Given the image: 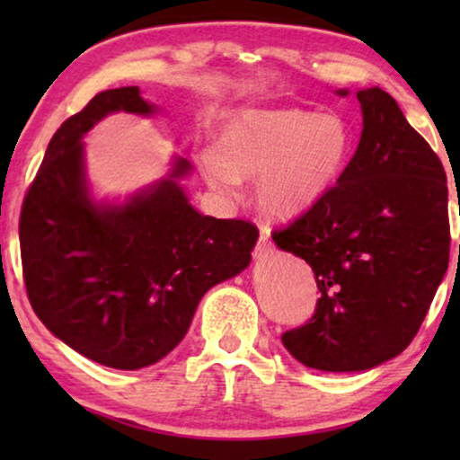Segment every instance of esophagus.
<instances>
[{"mask_svg": "<svg viewBox=\"0 0 460 460\" xmlns=\"http://www.w3.org/2000/svg\"><path fill=\"white\" fill-rule=\"evenodd\" d=\"M270 253V241H268V228L266 226H261L260 230V241H257V247H255V257L257 260H263Z\"/></svg>", "mask_w": 460, "mask_h": 460, "instance_id": "1", "label": "esophagus"}]
</instances>
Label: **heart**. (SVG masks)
<instances>
[{"instance_id":"heart-1","label":"heart","mask_w":460,"mask_h":460,"mask_svg":"<svg viewBox=\"0 0 460 460\" xmlns=\"http://www.w3.org/2000/svg\"><path fill=\"white\" fill-rule=\"evenodd\" d=\"M354 129L337 112L304 109L238 111L226 119L217 146L199 153L207 184L226 199L257 178V203L274 217H295L341 178Z\"/></svg>"}]
</instances>
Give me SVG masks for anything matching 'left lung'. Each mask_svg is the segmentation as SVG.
<instances>
[{
  "label": "left lung",
  "mask_w": 460,
  "mask_h": 460,
  "mask_svg": "<svg viewBox=\"0 0 460 460\" xmlns=\"http://www.w3.org/2000/svg\"><path fill=\"white\" fill-rule=\"evenodd\" d=\"M348 96V90H337ZM362 134L331 192L276 230V247L310 263L316 312L282 345L326 373H360L402 354L448 270L446 172L381 87L356 92Z\"/></svg>",
  "instance_id": "obj_1"
}]
</instances>
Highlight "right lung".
<instances>
[{
  "label": "right lung",
  "mask_w": 460,
  "mask_h": 460,
  "mask_svg": "<svg viewBox=\"0 0 460 460\" xmlns=\"http://www.w3.org/2000/svg\"><path fill=\"white\" fill-rule=\"evenodd\" d=\"M153 117L137 87L100 92L66 119L22 203L21 255L31 305L81 356L119 370L165 358L190 329L211 287L241 274L260 232L243 219L199 213L175 156L165 178L119 200H96L84 136L111 112Z\"/></svg>",
  "instance_id": "right-lung-1"
}]
</instances>
